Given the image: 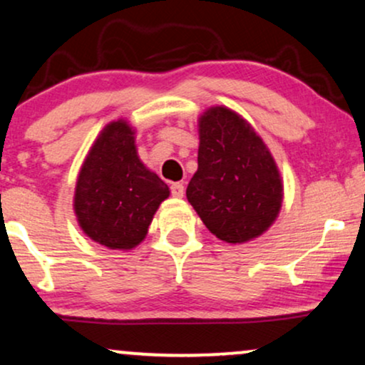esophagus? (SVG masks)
Masks as SVG:
<instances>
[{
  "label": "esophagus",
  "instance_id": "esophagus-1",
  "mask_svg": "<svg viewBox=\"0 0 365 365\" xmlns=\"http://www.w3.org/2000/svg\"><path fill=\"white\" fill-rule=\"evenodd\" d=\"M170 190H172V195L175 198H182L183 193H185V188H183L182 183H173V185L170 187Z\"/></svg>",
  "mask_w": 365,
  "mask_h": 365
}]
</instances>
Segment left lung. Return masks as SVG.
<instances>
[{
    "label": "left lung",
    "instance_id": "1",
    "mask_svg": "<svg viewBox=\"0 0 365 365\" xmlns=\"http://www.w3.org/2000/svg\"><path fill=\"white\" fill-rule=\"evenodd\" d=\"M187 198L212 234L246 242L273 224L283 200L276 163L256 131L225 108L200 118L198 168Z\"/></svg>",
    "mask_w": 365,
    "mask_h": 365
}]
</instances>
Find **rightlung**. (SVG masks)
<instances>
[{
    "label": "right lung",
    "mask_w": 365,
    "mask_h": 365,
    "mask_svg": "<svg viewBox=\"0 0 365 365\" xmlns=\"http://www.w3.org/2000/svg\"><path fill=\"white\" fill-rule=\"evenodd\" d=\"M133 135L124 121L108 124L87 155L76 187L73 209L82 230L110 249L138 246L170 195L167 183L138 158Z\"/></svg>",
    "instance_id": "add662e5"
}]
</instances>
